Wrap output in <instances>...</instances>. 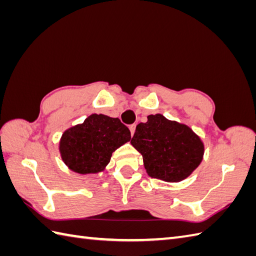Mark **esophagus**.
<instances>
[{"label": "esophagus", "mask_w": 256, "mask_h": 256, "mask_svg": "<svg viewBox=\"0 0 256 256\" xmlns=\"http://www.w3.org/2000/svg\"><path fill=\"white\" fill-rule=\"evenodd\" d=\"M135 128H136V125H135V124H132V125H130V126H128L130 131H131V135H132V136H133V135H134V132H135Z\"/></svg>", "instance_id": "obj_1"}]
</instances>
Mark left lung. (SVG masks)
<instances>
[{"instance_id":"obj_1","label":"left lung","mask_w":256,"mask_h":256,"mask_svg":"<svg viewBox=\"0 0 256 256\" xmlns=\"http://www.w3.org/2000/svg\"><path fill=\"white\" fill-rule=\"evenodd\" d=\"M131 144L143 156L152 178L179 182L192 174L204 158V145L188 125L150 114L138 124Z\"/></svg>"}]
</instances>
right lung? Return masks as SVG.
Instances as JSON below:
<instances>
[{"label": "right lung", "instance_id": "obj_1", "mask_svg": "<svg viewBox=\"0 0 256 256\" xmlns=\"http://www.w3.org/2000/svg\"><path fill=\"white\" fill-rule=\"evenodd\" d=\"M130 140L131 132L118 118L94 113L62 133L59 153L74 172L98 174L106 170L113 152Z\"/></svg>", "mask_w": 256, "mask_h": 256}]
</instances>
